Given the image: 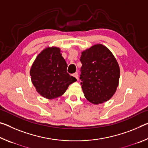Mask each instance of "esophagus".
<instances>
[{"label":"esophagus","mask_w":148,"mask_h":148,"mask_svg":"<svg viewBox=\"0 0 148 148\" xmlns=\"http://www.w3.org/2000/svg\"><path fill=\"white\" fill-rule=\"evenodd\" d=\"M72 76H74L75 78H76L77 79H78V74H77V72H76V73H74L73 75H72Z\"/></svg>","instance_id":"1"}]
</instances>
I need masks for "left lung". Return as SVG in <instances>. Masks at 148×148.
<instances>
[{
	"instance_id": "obj_1",
	"label": "left lung",
	"mask_w": 148,
	"mask_h": 148,
	"mask_svg": "<svg viewBox=\"0 0 148 148\" xmlns=\"http://www.w3.org/2000/svg\"><path fill=\"white\" fill-rule=\"evenodd\" d=\"M81 86L87 101L104 103L113 97L118 87L120 69L111 51L101 44L82 52Z\"/></svg>"
}]
</instances>
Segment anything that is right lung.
Masks as SVG:
<instances>
[{
	"label": "right lung",
	"instance_id": "obj_1",
	"mask_svg": "<svg viewBox=\"0 0 148 148\" xmlns=\"http://www.w3.org/2000/svg\"><path fill=\"white\" fill-rule=\"evenodd\" d=\"M59 47H47L37 56L30 70L36 91L47 99L62 96L77 79L67 73V64Z\"/></svg>",
	"mask_w": 148,
	"mask_h": 148
}]
</instances>
